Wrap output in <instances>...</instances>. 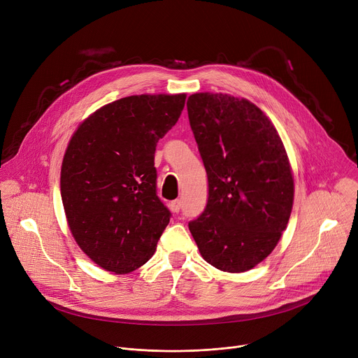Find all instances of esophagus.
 Listing matches in <instances>:
<instances>
[{
    "label": "esophagus",
    "mask_w": 358,
    "mask_h": 358,
    "mask_svg": "<svg viewBox=\"0 0 358 358\" xmlns=\"http://www.w3.org/2000/svg\"><path fill=\"white\" fill-rule=\"evenodd\" d=\"M181 207H182L181 199H176V201L171 202V210H173V213H176V214H178V213L181 211Z\"/></svg>",
    "instance_id": "esophagus-1"
}]
</instances>
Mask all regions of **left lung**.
I'll return each instance as SVG.
<instances>
[{
    "mask_svg": "<svg viewBox=\"0 0 358 358\" xmlns=\"http://www.w3.org/2000/svg\"><path fill=\"white\" fill-rule=\"evenodd\" d=\"M187 110L208 176L207 207L188 228L210 265L246 272L275 249L289 222L294 184L285 145L246 99L194 93Z\"/></svg>",
    "mask_w": 358,
    "mask_h": 358,
    "instance_id": "obj_1",
    "label": "left lung"
}]
</instances>
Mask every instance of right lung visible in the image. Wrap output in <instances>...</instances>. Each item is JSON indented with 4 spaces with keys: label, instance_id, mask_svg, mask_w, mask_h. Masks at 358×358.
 <instances>
[{
    "label": "right lung",
    "instance_id": "right-lung-1",
    "mask_svg": "<svg viewBox=\"0 0 358 358\" xmlns=\"http://www.w3.org/2000/svg\"><path fill=\"white\" fill-rule=\"evenodd\" d=\"M184 105V93L119 99L90 115L68 144L61 170L68 225L105 271L144 265L170 222L157 196L155 152Z\"/></svg>",
    "mask_w": 358,
    "mask_h": 358
}]
</instances>
